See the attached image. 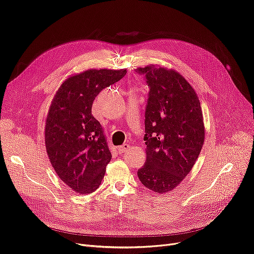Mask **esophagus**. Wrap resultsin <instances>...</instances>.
Returning <instances> with one entry per match:
<instances>
[{
	"mask_svg": "<svg viewBox=\"0 0 254 254\" xmlns=\"http://www.w3.org/2000/svg\"><path fill=\"white\" fill-rule=\"evenodd\" d=\"M128 149H129V145L127 144V143H125V144H123V145L118 147V150H119L120 152H126V151H127Z\"/></svg>",
	"mask_w": 254,
	"mask_h": 254,
	"instance_id": "obj_1",
	"label": "esophagus"
}]
</instances>
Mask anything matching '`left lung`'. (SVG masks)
Wrapping results in <instances>:
<instances>
[{"label": "left lung", "mask_w": 254, "mask_h": 254, "mask_svg": "<svg viewBox=\"0 0 254 254\" xmlns=\"http://www.w3.org/2000/svg\"><path fill=\"white\" fill-rule=\"evenodd\" d=\"M149 88L145 108L146 162L140 182L157 193L173 190L199 156L204 141L200 103L191 85L172 69L136 68Z\"/></svg>", "instance_id": "obj_1"}]
</instances>
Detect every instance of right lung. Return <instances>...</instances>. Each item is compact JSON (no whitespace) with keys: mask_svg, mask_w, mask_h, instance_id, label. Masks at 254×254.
<instances>
[{"mask_svg":"<svg viewBox=\"0 0 254 254\" xmlns=\"http://www.w3.org/2000/svg\"><path fill=\"white\" fill-rule=\"evenodd\" d=\"M126 73V69H89L72 75L51 104L45 133L48 156L59 178L76 193L94 192L112 158L91 109L97 94Z\"/></svg>","mask_w":254,"mask_h":254,"instance_id":"1","label":"right lung"}]
</instances>
